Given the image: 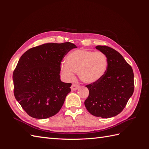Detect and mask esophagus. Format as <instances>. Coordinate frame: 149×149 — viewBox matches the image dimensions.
<instances>
[{"label": "esophagus", "instance_id": "1", "mask_svg": "<svg viewBox=\"0 0 149 149\" xmlns=\"http://www.w3.org/2000/svg\"><path fill=\"white\" fill-rule=\"evenodd\" d=\"M79 88V85L76 84H73L71 86V89L72 91H76V90H77Z\"/></svg>", "mask_w": 149, "mask_h": 149}]
</instances>
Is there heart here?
<instances>
[{
	"label": "heart",
	"instance_id": "1",
	"mask_svg": "<svg viewBox=\"0 0 149 149\" xmlns=\"http://www.w3.org/2000/svg\"><path fill=\"white\" fill-rule=\"evenodd\" d=\"M107 64V58L102 52L77 49L68 54L66 63L61 65V70L68 79H72L74 76V73H78L83 82L93 83L103 77Z\"/></svg>",
	"mask_w": 149,
	"mask_h": 149
}]
</instances>
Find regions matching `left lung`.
<instances>
[{
  "label": "left lung",
  "mask_w": 149,
  "mask_h": 149,
  "mask_svg": "<svg viewBox=\"0 0 149 149\" xmlns=\"http://www.w3.org/2000/svg\"><path fill=\"white\" fill-rule=\"evenodd\" d=\"M96 48L107 58V70L97 82L86 86L89 96L84 101L89 113L102 118H110L123 111L134 90L132 67L120 54L107 46Z\"/></svg>",
  "instance_id": "left-lung-1"
}]
</instances>
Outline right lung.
<instances>
[{"instance_id":"obj_1","label":"right lung","mask_w":149,"mask_h":149,"mask_svg":"<svg viewBox=\"0 0 149 149\" xmlns=\"http://www.w3.org/2000/svg\"><path fill=\"white\" fill-rule=\"evenodd\" d=\"M76 48L70 42L45 43L20 57L13 73V93L31 118L47 119L61 109L71 83L60 80V66L65 56Z\"/></svg>"}]
</instances>
